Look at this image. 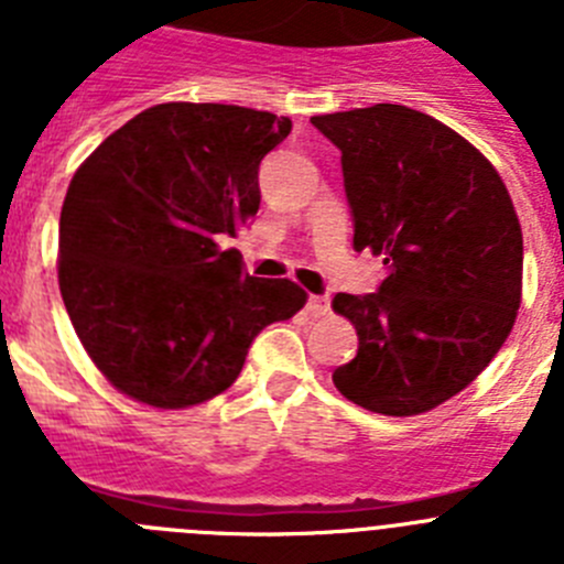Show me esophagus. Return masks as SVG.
<instances>
[{
    "instance_id": "obj_1",
    "label": "esophagus",
    "mask_w": 564,
    "mask_h": 564,
    "mask_svg": "<svg viewBox=\"0 0 564 564\" xmlns=\"http://www.w3.org/2000/svg\"><path fill=\"white\" fill-rule=\"evenodd\" d=\"M307 311L313 316H327L330 313V296H311L307 299Z\"/></svg>"
}]
</instances>
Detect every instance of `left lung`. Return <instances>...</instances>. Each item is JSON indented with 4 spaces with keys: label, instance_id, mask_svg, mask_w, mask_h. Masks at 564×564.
<instances>
[{
    "label": "left lung",
    "instance_id": "obj_1",
    "mask_svg": "<svg viewBox=\"0 0 564 564\" xmlns=\"http://www.w3.org/2000/svg\"><path fill=\"white\" fill-rule=\"evenodd\" d=\"M341 149L352 248L383 257L378 293H336L358 352L333 372L347 401L410 417L475 381L514 327L522 228L486 154L401 104L313 115Z\"/></svg>",
    "mask_w": 564,
    "mask_h": 564
}]
</instances>
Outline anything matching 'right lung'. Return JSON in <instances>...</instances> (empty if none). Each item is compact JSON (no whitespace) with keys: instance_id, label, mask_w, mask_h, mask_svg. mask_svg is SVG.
Segmentation results:
<instances>
[{"instance_id":"add662e5","label":"right lung","mask_w":564,"mask_h":564,"mask_svg":"<svg viewBox=\"0 0 564 564\" xmlns=\"http://www.w3.org/2000/svg\"><path fill=\"white\" fill-rule=\"evenodd\" d=\"M291 127L234 104H158L73 174L58 291L87 356L132 401H212L253 336L305 307L296 282L248 276L239 251L220 248L257 214L259 163Z\"/></svg>"}]
</instances>
